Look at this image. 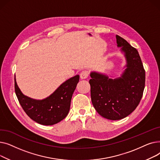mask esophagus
Masks as SVG:
<instances>
[{
	"label": "esophagus",
	"instance_id": "esophagus-1",
	"mask_svg": "<svg viewBox=\"0 0 160 160\" xmlns=\"http://www.w3.org/2000/svg\"><path fill=\"white\" fill-rule=\"evenodd\" d=\"M89 72L87 71H83L80 73V78L82 79H86L88 77Z\"/></svg>",
	"mask_w": 160,
	"mask_h": 160
}]
</instances>
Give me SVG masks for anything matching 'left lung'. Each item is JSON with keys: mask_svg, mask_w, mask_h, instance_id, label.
Segmentation results:
<instances>
[{"mask_svg": "<svg viewBox=\"0 0 160 160\" xmlns=\"http://www.w3.org/2000/svg\"><path fill=\"white\" fill-rule=\"evenodd\" d=\"M117 47L126 64L120 77L98 71L90 72L91 101L96 111L104 118L120 120L138 106L145 83V72L138 50L116 35Z\"/></svg>", "mask_w": 160, "mask_h": 160, "instance_id": "obj_1", "label": "left lung"}]
</instances>
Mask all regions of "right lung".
Returning a JSON list of instances; mask_svg holds the SVG:
<instances>
[{"mask_svg":"<svg viewBox=\"0 0 160 160\" xmlns=\"http://www.w3.org/2000/svg\"><path fill=\"white\" fill-rule=\"evenodd\" d=\"M76 75L63 82L54 92L43 99H35L24 95L17 83L15 91L24 111L33 121L42 125H53L68 115L72 94L79 82Z\"/></svg>","mask_w":160,"mask_h":160,"instance_id":"add662e5","label":"right lung"}]
</instances>
